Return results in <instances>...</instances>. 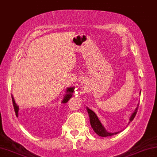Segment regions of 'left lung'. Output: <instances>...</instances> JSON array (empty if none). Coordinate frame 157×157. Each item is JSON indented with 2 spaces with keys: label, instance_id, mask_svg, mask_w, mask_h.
<instances>
[{
  "label": "left lung",
  "instance_id": "1",
  "mask_svg": "<svg viewBox=\"0 0 157 157\" xmlns=\"http://www.w3.org/2000/svg\"><path fill=\"white\" fill-rule=\"evenodd\" d=\"M138 108H139V105H138V107L136 108V109L135 111L133 112V113L131 115V118H130V122L131 121H132L133 120V118H135L136 115L137 110H138ZM87 112H88V114H89L90 121V124H91L92 128H93L94 131H95V132L97 133L98 135H99L100 136H102V137H107V136H113V135H115V134H116V133H118L108 132V131H106L105 128H104L103 125H102L101 123H100V121H99V119L98 118V117H97V116H96V114L95 113H94L93 110L89 109V108H87Z\"/></svg>",
  "mask_w": 157,
  "mask_h": 157
}]
</instances>
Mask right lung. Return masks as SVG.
Segmentation results:
<instances>
[{
  "mask_svg": "<svg viewBox=\"0 0 157 157\" xmlns=\"http://www.w3.org/2000/svg\"><path fill=\"white\" fill-rule=\"evenodd\" d=\"M73 91H74V87H68L67 90V94L66 95L64 96L63 100H62V103H66L67 102H68V100L70 99L71 97H72V94L73 93ZM12 97V102H13V108H14V110H15L16 112H18V107L16 105V103H15V100H14L13 96H11Z\"/></svg>",
  "mask_w": 157,
  "mask_h": 157,
  "instance_id": "1",
  "label": "right lung"
}]
</instances>
